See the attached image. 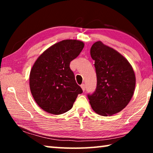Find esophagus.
I'll list each match as a JSON object with an SVG mask.
<instances>
[{
	"label": "esophagus",
	"instance_id": "obj_1",
	"mask_svg": "<svg viewBox=\"0 0 153 153\" xmlns=\"http://www.w3.org/2000/svg\"><path fill=\"white\" fill-rule=\"evenodd\" d=\"M81 88H82V89L83 91H84V90H85V84H82L81 85Z\"/></svg>",
	"mask_w": 153,
	"mask_h": 153
}]
</instances>
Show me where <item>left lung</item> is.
Returning <instances> with one entry per match:
<instances>
[{
	"label": "left lung",
	"mask_w": 153,
	"mask_h": 153,
	"mask_svg": "<svg viewBox=\"0 0 153 153\" xmlns=\"http://www.w3.org/2000/svg\"><path fill=\"white\" fill-rule=\"evenodd\" d=\"M90 55L94 60L97 77L96 91L88 94L96 113L111 116L123 110L130 101L136 86V76L128 61L100 41L93 44Z\"/></svg>",
	"instance_id": "obj_1"
}]
</instances>
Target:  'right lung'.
Wrapping results in <instances>:
<instances>
[{
    "instance_id": "obj_1",
    "label": "right lung",
    "mask_w": 153,
    "mask_h": 153,
    "mask_svg": "<svg viewBox=\"0 0 153 153\" xmlns=\"http://www.w3.org/2000/svg\"><path fill=\"white\" fill-rule=\"evenodd\" d=\"M84 46L79 40H62L44 51L33 64L30 74V91L46 112L53 115L67 112L82 93L69 64Z\"/></svg>"
}]
</instances>
